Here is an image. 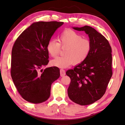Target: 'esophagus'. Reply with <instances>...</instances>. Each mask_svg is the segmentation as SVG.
I'll list each match as a JSON object with an SVG mask.
<instances>
[{"instance_id": "esophagus-1", "label": "esophagus", "mask_w": 125, "mask_h": 125, "mask_svg": "<svg viewBox=\"0 0 125 125\" xmlns=\"http://www.w3.org/2000/svg\"><path fill=\"white\" fill-rule=\"evenodd\" d=\"M60 76L61 77H63L64 75L66 74L65 70L62 69H61L60 70Z\"/></svg>"}]
</instances>
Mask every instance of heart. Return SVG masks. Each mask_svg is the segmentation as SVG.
<instances>
[{"label":"heart","instance_id":"obj_1","mask_svg":"<svg viewBox=\"0 0 125 125\" xmlns=\"http://www.w3.org/2000/svg\"><path fill=\"white\" fill-rule=\"evenodd\" d=\"M58 42L50 40L47 44V51L52 57L60 52V47L66 48L65 56L57 57L51 62L52 66L64 68L73 63L78 65L83 62L90 53L91 44L90 41L70 29L63 31L58 36Z\"/></svg>","mask_w":125,"mask_h":125}]
</instances>
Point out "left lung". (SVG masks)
<instances>
[{"label": "left lung", "instance_id": "left-lung-1", "mask_svg": "<svg viewBox=\"0 0 125 125\" xmlns=\"http://www.w3.org/2000/svg\"><path fill=\"white\" fill-rule=\"evenodd\" d=\"M73 28L88 34L91 49L83 62L67 71L71 79L68 95L75 103L90 105L103 96L112 76V48L107 40L91 26Z\"/></svg>", "mask_w": 125, "mask_h": 125}]
</instances>
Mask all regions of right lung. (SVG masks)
Wrapping results in <instances>:
<instances>
[{
  "label": "right lung",
  "instance_id": "add662e5",
  "mask_svg": "<svg viewBox=\"0 0 125 125\" xmlns=\"http://www.w3.org/2000/svg\"><path fill=\"white\" fill-rule=\"evenodd\" d=\"M62 22H37L22 32L15 41L11 52V75L23 99L39 104L50 96L51 85L60 76L58 67L47 68V44Z\"/></svg>",
  "mask_w": 125,
  "mask_h": 125
}]
</instances>
